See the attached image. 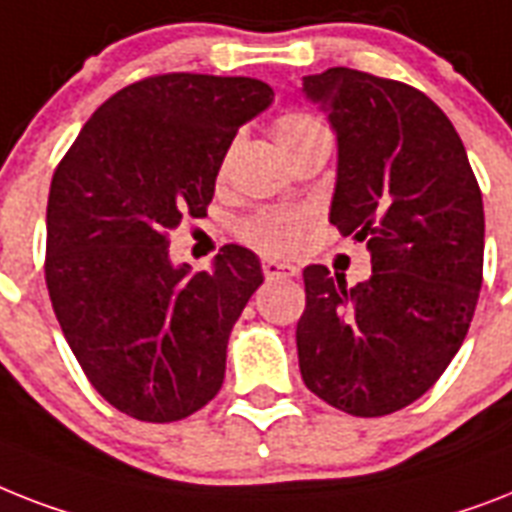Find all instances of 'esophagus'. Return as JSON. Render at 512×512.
Returning a JSON list of instances; mask_svg holds the SVG:
<instances>
[{
    "mask_svg": "<svg viewBox=\"0 0 512 512\" xmlns=\"http://www.w3.org/2000/svg\"><path fill=\"white\" fill-rule=\"evenodd\" d=\"M263 273L265 278H297L299 268L286 263H276V260H263Z\"/></svg>",
    "mask_w": 512,
    "mask_h": 512,
    "instance_id": "34e87169",
    "label": "esophagus"
}]
</instances>
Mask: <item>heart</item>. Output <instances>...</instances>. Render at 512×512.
I'll return each mask as SVG.
<instances>
[{"instance_id": "obj_1", "label": "heart", "mask_w": 512, "mask_h": 512, "mask_svg": "<svg viewBox=\"0 0 512 512\" xmlns=\"http://www.w3.org/2000/svg\"><path fill=\"white\" fill-rule=\"evenodd\" d=\"M273 136L286 157L310 141L328 136L321 120L307 112H286L273 123ZM307 218L297 210H260L239 223V236L263 255H289L302 242Z\"/></svg>"}]
</instances>
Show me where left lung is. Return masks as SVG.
<instances>
[{"instance_id": "1", "label": "left lung", "mask_w": 512, "mask_h": 512, "mask_svg": "<svg viewBox=\"0 0 512 512\" xmlns=\"http://www.w3.org/2000/svg\"><path fill=\"white\" fill-rule=\"evenodd\" d=\"M339 141L331 223L371 249L368 281L307 265L302 381L336 410L378 418L439 381L484 281V205L463 141L423 91L352 68L305 76Z\"/></svg>"}]
</instances>
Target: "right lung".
<instances>
[{"label": "right lung", "instance_id": "obj_1", "mask_svg": "<svg viewBox=\"0 0 512 512\" xmlns=\"http://www.w3.org/2000/svg\"><path fill=\"white\" fill-rule=\"evenodd\" d=\"M273 102L265 81L160 73L99 107L60 160L47 202L49 299L91 386L136 421L213 400L257 257L226 244L213 270L170 265V231L207 215L236 131Z\"/></svg>", "mask_w": 512, "mask_h": 512}]
</instances>
